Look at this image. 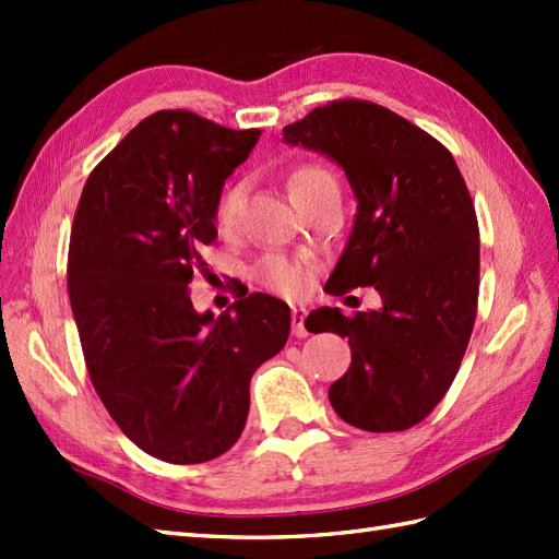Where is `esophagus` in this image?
I'll use <instances>...</instances> for the list:
<instances>
[{"label":"esophagus","mask_w":559,"mask_h":559,"mask_svg":"<svg viewBox=\"0 0 559 559\" xmlns=\"http://www.w3.org/2000/svg\"><path fill=\"white\" fill-rule=\"evenodd\" d=\"M305 317H307L305 307H293L290 322H293V334L298 338H305L307 334H310V331H307V326H305Z\"/></svg>","instance_id":"34e87169"}]
</instances>
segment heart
<instances>
[{
	"mask_svg": "<svg viewBox=\"0 0 559 559\" xmlns=\"http://www.w3.org/2000/svg\"><path fill=\"white\" fill-rule=\"evenodd\" d=\"M290 197L298 206L310 204V201L338 192V182L336 177L331 175V170L322 168V165H302V168L295 170L288 180ZM245 201H247V187L245 182H233L223 189V194L218 197L216 204V225L223 235H235L240 230L242 216H245ZM257 281L261 286L286 295V298H295L305 290L307 283V269L305 264L295 259H288L283 254H269L261 259V264L257 266Z\"/></svg>",
	"mask_w": 559,
	"mask_h": 559,
	"instance_id": "1",
	"label": "heart"
}]
</instances>
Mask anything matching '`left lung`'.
<instances>
[{"label":"left lung","mask_w":559,"mask_h":559,"mask_svg":"<svg viewBox=\"0 0 559 559\" xmlns=\"http://www.w3.org/2000/svg\"><path fill=\"white\" fill-rule=\"evenodd\" d=\"M283 132L288 144L334 158L358 197L324 290L372 286L382 298L374 312L326 307L307 317V331L350 343L331 406L365 432L408 430L447 396L476 324L480 235L468 187L444 144L370 100H331Z\"/></svg>","instance_id":"1"}]
</instances>
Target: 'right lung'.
Masks as SVG:
<instances>
[{
	"label": "right lung",
	"instance_id": "obj_1",
	"mask_svg": "<svg viewBox=\"0 0 559 559\" xmlns=\"http://www.w3.org/2000/svg\"><path fill=\"white\" fill-rule=\"evenodd\" d=\"M257 139L153 112L91 170L71 225L67 286L93 389L139 449L180 466L240 439L249 379L290 334V307L273 295L213 319L187 288L209 273L201 249L218 237L223 182Z\"/></svg>",
	"mask_w": 559,
	"mask_h": 559
}]
</instances>
